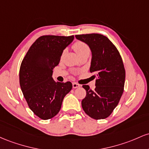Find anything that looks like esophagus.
Listing matches in <instances>:
<instances>
[{"mask_svg":"<svg viewBox=\"0 0 149 149\" xmlns=\"http://www.w3.org/2000/svg\"><path fill=\"white\" fill-rule=\"evenodd\" d=\"M79 86H80V85L79 84H77V83H75V82L72 83V87H73V88H78V87H79Z\"/></svg>","mask_w":149,"mask_h":149,"instance_id":"esophagus-1","label":"esophagus"}]
</instances>
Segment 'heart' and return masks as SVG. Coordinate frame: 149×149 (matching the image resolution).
Here are the masks:
<instances>
[{
	"instance_id": "b5f03b06",
	"label": "heart",
	"mask_w": 149,
	"mask_h": 149,
	"mask_svg": "<svg viewBox=\"0 0 149 149\" xmlns=\"http://www.w3.org/2000/svg\"><path fill=\"white\" fill-rule=\"evenodd\" d=\"M72 48L79 57L84 56V55H88L89 56L90 48L86 43H84L82 41H77V42H75L73 44ZM64 53L65 51L63 52V54Z\"/></svg>"
}]
</instances>
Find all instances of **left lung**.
I'll list each match as a JSON object with an SVG mask.
<instances>
[{
    "instance_id": "8db88e82",
    "label": "left lung",
    "mask_w": 149,
    "mask_h": 149,
    "mask_svg": "<svg viewBox=\"0 0 149 149\" xmlns=\"http://www.w3.org/2000/svg\"><path fill=\"white\" fill-rule=\"evenodd\" d=\"M77 39L86 43L91 51L90 72L96 73L95 90L83 85L86 97L81 101L84 111L95 120L105 119L118 106L124 90L125 70L118 49L106 36L99 34H81ZM96 75H93L95 78Z\"/></svg>"
}]
</instances>
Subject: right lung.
Segmentation results:
<instances>
[{"label":"right lung","instance_id":"add662e5","mask_svg":"<svg viewBox=\"0 0 149 149\" xmlns=\"http://www.w3.org/2000/svg\"><path fill=\"white\" fill-rule=\"evenodd\" d=\"M74 36H42L36 40L23 59L19 69V84L29 108L42 120L58 114L63 98L71 91L70 81L53 79V70L59 64L63 51Z\"/></svg>","mask_w":149,"mask_h":149}]
</instances>
